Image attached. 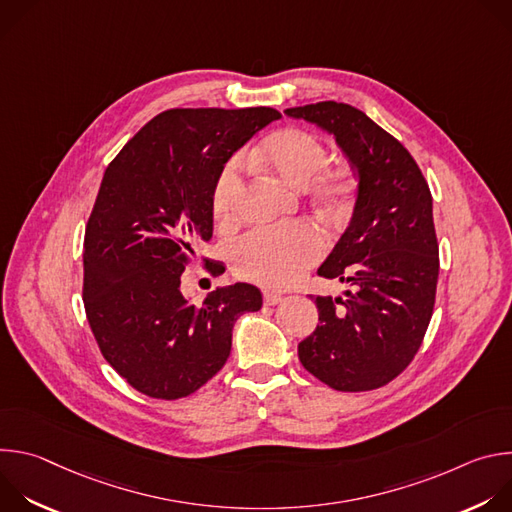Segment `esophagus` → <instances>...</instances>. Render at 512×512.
I'll use <instances>...</instances> for the list:
<instances>
[{"mask_svg":"<svg viewBox=\"0 0 512 512\" xmlns=\"http://www.w3.org/2000/svg\"><path fill=\"white\" fill-rule=\"evenodd\" d=\"M281 300H283V296L277 294V291H265V294H263L265 306H277Z\"/></svg>","mask_w":512,"mask_h":512,"instance_id":"obj_1","label":"esophagus"}]
</instances>
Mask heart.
<instances>
[{
    "label": "heart",
    "mask_w": 512,
    "mask_h": 512,
    "mask_svg": "<svg viewBox=\"0 0 512 512\" xmlns=\"http://www.w3.org/2000/svg\"><path fill=\"white\" fill-rule=\"evenodd\" d=\"M261 160L281 180L294 186H308L328 202H340L350 190V178L342 168H326L322 141L300 127H285L269 135L259 148ZM241 184V162L231 160L218 174L212 190V212L218 221H227ZM326 249L322 233L308 225L255 231L243 237L233 249L235 271L251 281L269 287L294 283L312 267Z\"/></svg>",
    "instance_id": "heart-1"
}]
</instances>
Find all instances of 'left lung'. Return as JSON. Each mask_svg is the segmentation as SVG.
<instances>
[{"mask_svg": "<svg viewBox=\"0 0 512 512\" xmlns=\"http://www.w3.org/2000/svg\"><path fill=\"white\" fill-rule=\"evenodd\" d=\"M283 113L330 133L358 178L350 223L318 267L350 289L312 298L320 324L300 342V362L336 391L379 389L413 360L433 314L440 259L429 186L403 145L362 111L322 101Z\"/></svg>", "mask_w": 512, "mask_h": 512, "instance_id": "obj_1", "label": "left lung"}]
</instances>
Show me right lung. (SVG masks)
Wrapping results in <instances>:
<instances>
[{
    "instance_id": "obj_1",
    "label": "right lung",
    "mask_w": 512,
    "mask_h": 512,
    "mask_svg": "<svg viewBox=\"0 0 512 512\" xmlns=\"http://www.w3.org/2000/svg\"><path fill=\"white\" fill-rule=\"evenodd\" d=\"M281 115L271 107L170 109L107 166L85 231L83 300L111 367L139 393L182 399L225 367L233 326L263 306L251 283L200 306L180 291L198 241L212 237V190L229 158Z\"/></svg>"
}]
</instances>
